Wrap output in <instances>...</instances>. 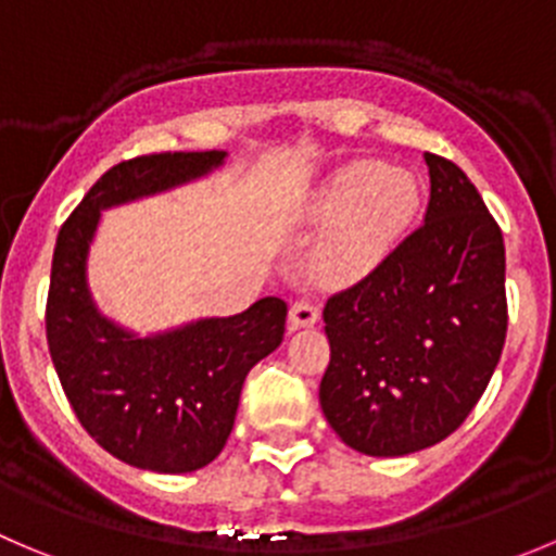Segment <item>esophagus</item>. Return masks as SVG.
<instances>
[{
  "label": "esophagus",
  "mask_w": 556,
  "mask_h": 556,
  "mask_svg": "<svg viewBox=\"0 0 556 556\" xmlns=\"http://www.w3.org/2000/svg\"><path fill=\"white\" fill-rule=\"evenodd\" d=\"M319 321V308L308 300H298V303L289 308V327L300 330V327H314Z\"/></svg>",
  "instance_id": "esophagus-1"
}]
</instances>
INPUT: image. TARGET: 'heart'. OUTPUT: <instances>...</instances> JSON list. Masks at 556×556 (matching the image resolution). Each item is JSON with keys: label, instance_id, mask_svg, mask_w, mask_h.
I'll return each mask as SVG.
<instances>
[{"label": "heart", "instance_id": "b5f03b06", "mask_svg": "<svg viewBox=\"0 0 556 556\" xmlns=\"http://www.w3.org/2000/svg\"><path fill=\"white\" fill-rule=\"evenodd\" d=\"M420 185L404 168L352 163L316 193L311 215L327 229L311 251V273L349 283L371 273L409 229Z\"/></svg>", "mask_w": 556, "mask_h": 556}]
</instances>
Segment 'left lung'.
<instances>
[{"label": "left lung", "instance_id": "1", "mask_svg": "<svg viewBox=\"0 0 556 556\" xmlns=\"http://www.w3.org/2000/svg\"><path fill=\"white\" fill-rule=\"evenodd\" d=\"M422 157L426 220L321 314L330 341L321 412L366 456H406L451 437L505 346L500 226L456 163Z\"/></svg>", "mask_w": 556, "mask_h": 556}]
</instances>
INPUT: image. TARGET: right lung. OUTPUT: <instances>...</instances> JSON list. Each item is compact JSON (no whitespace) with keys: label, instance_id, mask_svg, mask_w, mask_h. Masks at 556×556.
Wrapping results in <instances>:
<instances>
[{"label":"right lung","instance_id":"right-lung-1","mask_svg":"<svg viewBox=\"0 0 556 556\" xmlns=\"http://www.w3.org/2000/svg\"><path fill=\"white\" fill-rule=\"evenodd\" d=\"M226 152H155L111 166L62 224L46 303L49 352L78 422L103 451L150 472L207 467L235 428L248 371L281 346L287 303L139 338L105 319L87 287L100 213L204 177Z\"/></svg>","mask_w":556,"mask_h":556}]
</instances>
